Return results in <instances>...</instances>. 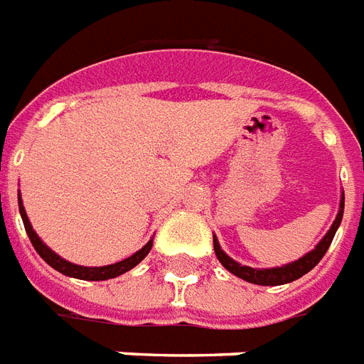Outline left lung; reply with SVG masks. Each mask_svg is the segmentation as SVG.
<instances>
[{"label": "left lung", "mask_w": 364, "mask_h": 364, "mask_svg": "<svg viewBox=\"0 0 364 364\" xmlns=\"http://www.w3.org/2000/svg\"><path fill=\"white\" fill-rule=\"evenodd\" d=\"M343 205H346V196H341V203H339V211L336 221L330 227V230L326 232V237L318 242V246L309 254H304L302 258H299L296 262H291L287 266L281 267H269V269H256V267L240 266L238 262H235L232 258H229L225 252L221 250V246L217 242V238L213 237V248L215 254H217V259L221 262L223 266L227 267L232 275H237L240 279L248 281V283H254V285H285V283H291V281L299 279L304 273H309L312 267L316 266L318 262L323 258V254L330 248L331 240L336 237V230H338L339 223H341V217H343Z\"/></svg>", "instance_id": "8db88e82"}]
</instances>
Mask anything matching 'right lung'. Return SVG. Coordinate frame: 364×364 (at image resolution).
I'll return each mask as SVG.
<instances>
[{
    "instance_id": "obj_1",
    "label": "right lung",
    "mask_w": 364,
    "mask_h": 364,
    "mask_svg": "<svg viewBox=\"0 0 364 364\" xmlns=\"http://www.w3.org/2000/svg\"><path fill=\"white\" fill-rule=\"evenodd\" d=\"M18 211H21V217H23V223H25V230L31 242H33L34 250L41 254V258L46 262L48 266H52L55 272L63 273L68 277H75V279H85V281H105V279H112V277H118L122 273L129 272L132 267H135L139 262H141L147 254H149L151 246H153V238L149 242L143 246L141 250H137L134 256L129 258L122 259L118 264H110V266H102V267H85V266H77V264H71L68 259L60 258L54 250H50L46 244L42 242L38 235L33 230V225L28 221L26 217V211L23 208V200H21V193H18Z\"/></svg>"
}]
</instances>
